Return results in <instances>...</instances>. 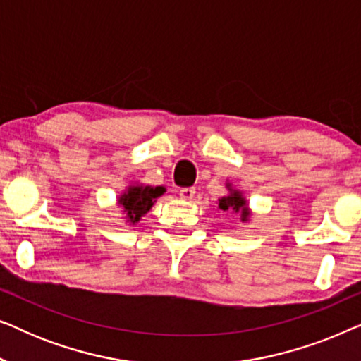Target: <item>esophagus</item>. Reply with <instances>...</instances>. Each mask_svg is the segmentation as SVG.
<instances>
[{
  "mask_svg": "<svg viewBox=\"0 0 361 361\" xmlns=\"http://www.w3.org/2000/svg\"><path fill=\"white\" fill-rule=\"evenodd\" d=\"M179 195H180V199H184V200H192L195 195V187H185V189H180Z\"/></svg>",
  "mask_w": 361,
  "mask_h": 361,
  "instance_id": "1",
  "label": "esophagus"
}]
</instances>
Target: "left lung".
<instances>
[{
  "label": "left lung",
  "mask_w": 361,
  "mask_h": 361,
  "mask_svg": "<svg viewBox=\"0 0 361 361\" xmlns=\"http://www.w3.org/2000/svg\"><path fill=\"white\" fill-rule=\"evenodd\" d=\"M225 187L228 190V194L220 197L219 202H216V210L233 212V214L240 215V220L243 224H250L251 219H253V210L250 209L248 200H246L243 192L233 187L231 182H226Z\"/></svg>",
  "instance_id": "left-lung-1"
}]
</instances>
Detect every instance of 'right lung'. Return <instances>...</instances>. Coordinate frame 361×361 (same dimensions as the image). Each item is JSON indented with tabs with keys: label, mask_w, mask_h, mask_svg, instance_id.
<instances>
[{
	"label": "right lung",
	"mask_w": 361,
	"mask_h": 361,
	"mask_svg": "<svg viewBox=\"0 0 361 361\" xmlns=\"http://www.w3.org/2000/svg\"><path fill=\"white\" fill-rule=\"evenodd\" d=\"M166 192V187L162 185H146L140 182H130V185L125 187L121 195L116 199L118 207H121V212L125 214L126 224L135 226L141 221L147 212L156 204V199Z\"/></svg>",
	"instance_id": "obj_1"
}]
</instances>
